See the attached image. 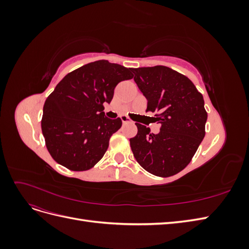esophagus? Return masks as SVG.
<instances>
[{"instance_id":"obj_1","label":"esophagus","mask_w":249,"mask_h":249,"mask_svg":"<svg viewBox=\"0 0 249 249\" xmlns=\"http://www.w3.org/2000/svg\"><path fill=\"white\" fill-rule=\"evenodd\" d=\"M120 119H122V122H123L124 124H133L132 120H131L129 117H127V116H125V115H122V116H120Z\"/></svg>"}]
</instances>
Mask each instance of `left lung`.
Segmentation results:
<instances>
[{
    "label": "left lung",
    "instance_id": "8db88e82",
    "mask_svg": "<svg viewBox=\"0 0 249 249\" xmlns=\"http://www.w3.org/2000/svg\"><path fill=\"white\" fill-rule=\"evenodd\" d=\"M134 81L147 100L146 112H156L158 134L136 124L130 139L135 159L152 175L167 178L183 170L205 137L208 114L203 97L184 74L167 66L133 69Z\"/></svg>",
    "mask_w": 249,
    "mask_h": 249
}]
</instances>
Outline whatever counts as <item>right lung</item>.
Here are the masks:
<instances>
[{"instance_id":"obj_1","label":"right lung","mask_w":249,"mask_h":249,"mask_svg":"<svg viewBox=\"0 0 249 249\" xmlns=\"http://www.w3.org/2000/svg\"><path fill=\"white\" fill-rule=\"evenodd\" d=\"M132 69L107 60L88 63L58 83L44 103L41 130L49 153L73 171L99 162L110 137L122 126L119 117L105 116L104 103L113 99L119 82L133 78Z\"/></svg>"}]
</instances>
